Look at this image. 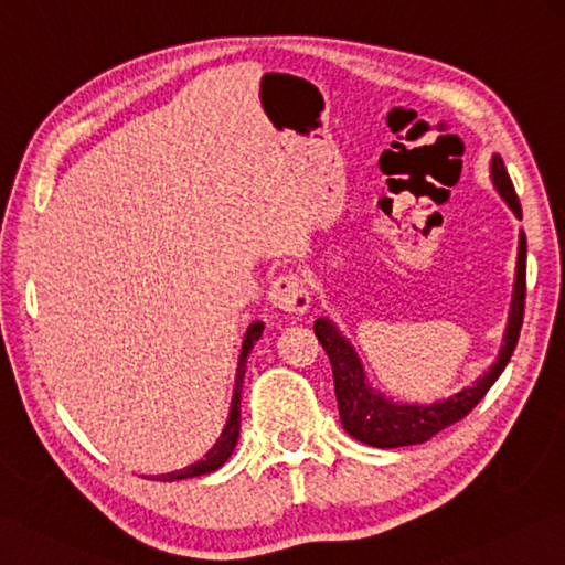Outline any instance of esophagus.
<instances>
[{"instance_id": "1", "label": "esophagus", "mask_w": 565, "mask_h": 565, "mask_svg": "<svg viewBox=\"0 0 565 565\" xmlns=\"http://www.w3.org/2000/svg\"><path fill=\"white\" fill-rule=\"evenodd\" d=\"M270 305L288 315H305L310 308V290L298 273L277 275L270 285Z\"/></svg>"}]
</instances>
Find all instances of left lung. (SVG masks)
I'll use <instances>...</instances> for the list:
<instances>
[{
  "label": "left lung",
  "instance_id": "1",
  "mask_svg": "<svg viewBox=\"0 0 565 565\" xmlns=\"http://www.w3.org/2000/svg\"><path fill=\"white\" fill-rule=\"evenodd\" d=\"M491 181L497 185L499 195L509 203L511 211L516 213V217H521L519 195L513 191V183L501 156L491 158ZM523 305H526V235L521 233L509 324L497 362L471 387L434 404H399L387 399L377 390H372L352 344L342 338L340 330L330 320L320 318L315 322V334H318L322 350L328 352L332 364L334 394H338V409L344 431L362 444H370V447L399 449L409 447V444L429 441L434 434H439L441 429L451 427L454 422L467 417L483 399V394L491 390V384L499 380V374L509 364L513 350H516L523 324Z\"/></svg>",
  "mask_w": 565,
  "mask_h": 565
}]
</instances>
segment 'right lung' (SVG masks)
Listing matches in <instances>:
<instances>
[{
  "label": "right lung",
  "instance_id": "right-lung-1",
  "mask_svg": "<svg viewBox=\"0 0 565 565\" xmlns=\"http://www.w3.org/2000/svg\"><path fill=\"white\" fill-rule=\"evenodd\" d=\"M263 334V322H253L245 332L243 340V350H241V362H237V377H235V390H233V404H231V414H227L225 429L217 441L207 449L205 457L201 461L191 463L181 471H171V473H158L153 477L156 481H178V479H193V477H203V473H211L215 469H221L223 463L231 459V454L237 444V434H241V390H243V377H245V362L247 354H250L253 344L260 340Z\"/></svg>",
  "mask_w": 565,
  "mask_h": 565
}]
</instances>
